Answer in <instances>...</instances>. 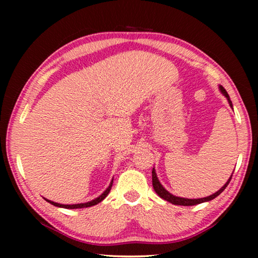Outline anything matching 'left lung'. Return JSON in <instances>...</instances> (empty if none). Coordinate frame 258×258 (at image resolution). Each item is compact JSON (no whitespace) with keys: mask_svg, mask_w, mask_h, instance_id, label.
Here are the masks:
<instances>
[{"mask_svg":"<svg viewBox=\"0 0 258 258\" xmlns=\"http://www.w3.org/2000/svg\"><path fill=\"white\" fill-rule=\"evenodd\" d=\"M220 90L221 92L223 93V95H225V98L228 99V102L230 104V107L232 108V102H231L230 97L228 92H226L225 89L222 85H220ZM233 109V108H232ZM233 174V173H232ZM231 178H232V175L230 176V178L228 180V182L225 183V184L221 187L220 190L216 191L215 194H213L211 196H208V197H205V198H199V199H187V198H181V197H176V196H173L172 194H169V192L165 189V187L160 184V182L158 180V177H157V174L155 168H152V186H154V189L156 191V194L159 196L160 198H163L166 202L171 203L173 205H181V206H194V205H198V204H202V203H206L209 202V200H213L214 198H216L217 196H220L222 192L224 191V189L231 181Z\"/></svg>","mask_w":258,"mask_h":258,"instance_id":"8db88e82","label":"left lung"}]
</instances>
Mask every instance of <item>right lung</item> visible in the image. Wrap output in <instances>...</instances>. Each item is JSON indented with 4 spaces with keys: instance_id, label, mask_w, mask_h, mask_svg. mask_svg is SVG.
<instances>
[{
    "instance_id": "1",
    "label": "right lung",
    "mask_w": 258,
    "mask_h": 258,
    "mask_svg": "<svg viewBox=\"0 0 258 258\" xmlns=\"http://www.w3.org/2000/svg\"><path fill=\"white\" fill-rule=\"evenodd\" d=\"M112 182H113V178L110 182V184H109V186L106 189V191H103L102 195H100L98 198H95L93 200H91V202H87V203H84V204H75V205H62V204H58V203H54V202H51V200H47L45 199L47 203H50L53 205V206H56V207H62V208H68V209H76V208H85V207H91V206H94V205H97L99 203H101L102 200L107 197L109 192H110L111 190V186H112Z\"/></svg>"
}]
</instances>
